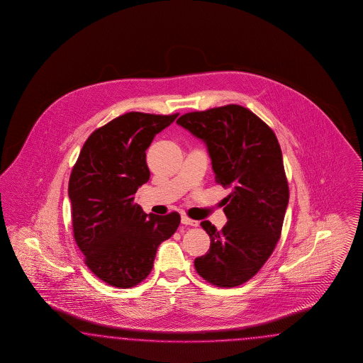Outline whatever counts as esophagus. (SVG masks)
Listing matches in <instances>:
<instances>
[{"mask_svg": "<svg viewBox=\"0 0 363 363\" xmlns=\"http://www.w3.org/2000/svg\"><path fill=\"white\" fill-rule=\"evenodd\" d=\"M181 222L184 223V225H187V226H198V220H191V218H189L187 216H182L181 217Z\"/></svg>", "mask_w": 363, "mask_h": 363, "instance_id": "1", "label": "esophagus"}]
</instances>
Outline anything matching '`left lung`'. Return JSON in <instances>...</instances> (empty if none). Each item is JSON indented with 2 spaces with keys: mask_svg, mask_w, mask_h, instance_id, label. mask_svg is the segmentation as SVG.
<instances>
[{
  "mask_svg": "<svg viewBox=\"0 0 363 363\" xmlns=\"http://www.w3.org/2000/svg\"><path fill=\"white\" fill-rule=\"evenodd\" d=\"M177 123L206 143L216 182L231 189L222 230L201 222L210 249L194 259L196 270L211 285H242L259 272L281 237L289 203L281 146L274 132L241 105L191 111Z\"/></svg>",
  "mask_w": 363,
  "mask_h": 363,
  "instance_id": "8db88e82",
  "label": "left lung"
}]
</instances>
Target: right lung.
Returning a JSON list of instances; mask_svg holds the SVG:
<instances>
[{
  "instance_id": "obj_1",
  "label": "right lung",
  "mask_w": 363,
  "mask_h": 363,
  "mask_svg": "<svg viewBox=\"0 0 363 363\" xmlns=\"http://www.w3.org/2000/svg\"><path fill=\"white\" fill-rule=\"evenodd\" d=\"M178 117L130 111L96 129L84 143L69 179L73 234L85 264L108 285L129 289L150 274L161 242L181 222L143 213L134 202L150 178L146 149Z\"/></svg>"
}]
</instances>
